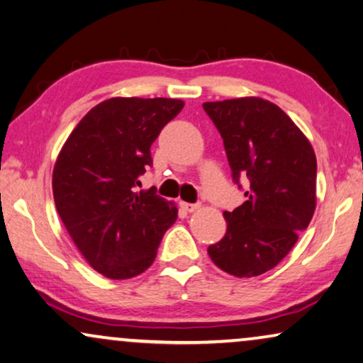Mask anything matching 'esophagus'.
Listing matches in <instances>:
<instances>
[{"instance_id": "obj_1", "label": "esophagus", "mask_w": 363, "mask_h": 363, "mask_svg": "<svg viewBox=\"0 0 363 363\" xmlns=\"http://www.w3.org/2000/svg\"><path fill=\"white\" fill-rule=\"evenodd\" d=\"M180 206L186 213H191V211H195V210H198V208H200V205H198V203H186V201H182Z\"/></svg>"}]
</instances>
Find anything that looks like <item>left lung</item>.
<instances>
[{
	"label": "left lung",
	"mask_w": 363,
	"mask_h": 363,
	"mask_svg": "<svg viewBox=\"0 0 363 363\" xmlns=\"http://www.w3.org/2000/svg\"><path fill=\"white\" fill-rule=\"evenodd\" d=\"M246 201L225 211L226 235L208 247L228 274L252 277L279 264L315 211L314 148L289 116L261 97L205 102Z\"/></svg>",
	"instance_id": "1"
}]
</instances>
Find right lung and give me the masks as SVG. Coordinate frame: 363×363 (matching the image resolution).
Wrapping results in <instances>:
<instances>
[{
  "label": "right lung",
  "instance_id": "add662e5",
  "mask_svg": "<svg viewBox=\"0 0 363 363\" xmlns=\"http://www.w3.org/2000/svg\"><path fill=\"white\" fill-rule=\"evenodd\" d=\"M180 99L112 97L91 108L59 152L52 172L57 213L74 245L108 279L152 266L178 210L155 188L137 191L150 147L183 108Z\"/></svg>",
  "mask_w": 363,
  "mask_h": 363
}]
</instances>
